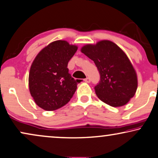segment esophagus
I'll return each instance as SVG.
<instances>
[{
    "mask_svg": "<svg viewBox=\"0 0 158 158\" xmlns=\"http://www.w3.org/2000/svg\"><path fill=\"white\" fill-rule=\"evenodd\" d=\"M84 81H85V82H87V83H89V82H90V79H89V77H87L86 79H84Z\"/></svg>",
    "mask_w": 158,
    "mask_h": 158,
    "instance_id": "esophagus-1",
    "label": "esophagus"
}]
</instances>
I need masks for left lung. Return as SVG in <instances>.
<instances>
[{
    "label": "left lung",
    "mask_w": 158,
    "mask_h": 158,
    "mask_svg": "<svg viewBox=\"0 0 158 158\" xmlns=\"http://www.w3.org/2000/svg\"><path fill=\"white\" fill-rule=\"evenodd\" d=\"M81 51L94 61L99 71L100 81L94 87L98 98L113 107L126 104L134 96L138 81L125 53L107 40L84 46Z\"/></svg>",
    "instance_id": "1"
}]
</instances>
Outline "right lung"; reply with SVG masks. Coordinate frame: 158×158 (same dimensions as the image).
Segmentation results:
<instances>
[{
	"mask_svg": "<svg viewBox=\"0 0 158 158\" xmlns=\"http://www.w3.org/2000/svg\"><path fill=\"white\" fill-rule=\"evenodd\" d=\"M77 50V46L59 40L49 44L35 57L30 70L29 89L41 109L56 110L73 97L77 82L67 67Z\"/></svg>",
	"mask_w": 158,
	"mask_h": 158,
	"instance_id": "right-lung-1",
	"label": "right lung"
}]
</instances>
